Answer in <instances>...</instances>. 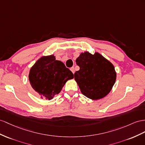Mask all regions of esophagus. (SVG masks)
Masks as SVG:
<instances>
[{"label": "esophagus", "instance_id": "1", "mask_svg": "<svg viewBox=\"0 0 145 145\" xmlns=\"http://www.w3.org/2000/svg\"><path fill=\"white\" fill-rule=\"evenodd\" d=\"M70 70H71L73 73H75V69H74V67H71V69H70Z\"/></svg>", "mask_w": 145, "mask_h": 145}]
</instances>
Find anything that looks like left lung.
<instances>
[{"label": "left lung", "instance_id": "left-lung-1", "mask_svg": "<svg viewBox=\"0 0 145 145\" xmlns=\"http://www.w3.org/2000/svg\"><path fill=\"white\" fill-rule=\"evenodd\" d=\"M80 70L74 74L81 93L92 100L104 97L112 89L116 78L113 65L101 54L81 53L76 60Z\"/></svg>", "mask_w": 145, "mask_h": 145}]
</instances>
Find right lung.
<instances>
[{
  "mask_svg": "<svg viewBox=\"0 0 145 145\" xmlns=\"http://www.w3.org/2000/svg\"><path fill=\"white\" fill-rule=\"evenodd\" d=\"M73 78V73L64 63L56 60L53 55L39 59L29 75L33 89L41 98L46 100H51L58 94L66 81Z\"/></svg>",
  "mask_w": 145,
  "mask_h": 145,
  "instance_id": "obj_1",
  "label": "right lung"
}]
</instances>
